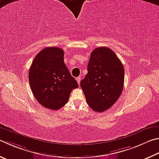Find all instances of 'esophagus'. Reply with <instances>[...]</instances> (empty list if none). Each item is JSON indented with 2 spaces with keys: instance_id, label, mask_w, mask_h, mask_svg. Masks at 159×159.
<instances>
[{
  "instance_id": "1",
  "label": "esophagus",
  "mask_w": 159,
  "mask_h": 159,
  "mask_svg": "<svg viewBox=\"0 0 159 159\" xmlns=\"http://www.w3.org/2000/svg\"><path fill=\"white\" fill-rule=\"evenodd\" d=\"M76 80H77V83H78V84H80V77H77L76 78Z\"/></svg>"
}]
</instances>
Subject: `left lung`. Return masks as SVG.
<instances>
[{"mask_svg": "<svg viewBox=\"0 0 159 159\" xmlns=\"http://www.w3.org/2000/svg\"><path fill=\"white\" fill-rule=\"evenodd\" d=\"M125 69L116 54L108 47H98L92 52L88 74L80 81L86 102L94 111L110 108L122 94Z\"/></svg>", "mask_w": 159, "mask_h": 159, "instance_id": "8db88e82", "label": "left lung"}]
</instances>
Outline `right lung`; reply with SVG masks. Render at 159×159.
Here are the masks:
<instances>
[{
	"instance_id": "1",
	"label": "right lung",
	"mask_w": 159,
	"mask_h": 159,
	"mask_svg": "<svg viewBox=\"0 0 159 159\" xmlns=\"http://www.w3.org/2000/svg\"><path fill=\"white\" fill-rule=\"evenodd\" d=\"M33 94L47 108L58 110L67 103L72 89L79 88L64 62V51L47 47L37 53L28 74Z\"/></svg>"
}]
</instances>
